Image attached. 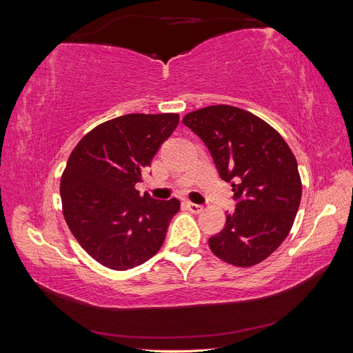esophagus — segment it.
Listing matches in <instances>:
<instances>
[{
    "instance_id": "obj_1",
    "label": "esophagus",
    "mask_w": 353,
    "mask_h": 353,
    "mask_svg": "<svg viewBox=\"0 0 353 353\" xmlns=\"http://www.w3.org/2000/svg\"><path fill=\"white\" fill-rule=\"evenodd\" d=\"M187 209H188L191 213H201V212H203V208H201L200 205H196V203H191V201L187 203Z\"/></svg>"
}]
</instances>
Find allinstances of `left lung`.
Listing matches in <instances>:
<instances>
[{
    "label": "left lung",
    "instance_id": "8db88e82",
    "mask_svg": "<svg viewBox=\"0 0 353 353\" xmlns=\"http://www.w3.org/2000/svg\"><path fill=\"white\" fill-rule=\"evenodd\" d=\"M183 123L206 144L237 201L225 227L209 239L210 250L240 268L262 262L285 240L301 205L302 181L290 147L261 117L234 105L194 110Z\"/></svg>",
    "mask_w": 353,
    "mask_h": 353
}]
</instances>
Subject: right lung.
I'll use <instances>...</instances> for the list:
<instances>
[{"instance_id": "add662e5", "label": "right lung", "mask_w": 353, "mask_h": 353, "mask_svg": "<svg viewBox=\"0 0 353 353\" xmlns=\"http://www.w3.org/2000/svg\"><path fill=\"white\" fill-rule=\"evenodd\" d=\"M178 122V113L114 117L69 156L60 181L63 215L81 248L105 268L131 270L162 248L181 203L141 196L135 184Z\"/></svg>"}]
</instances>
